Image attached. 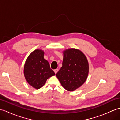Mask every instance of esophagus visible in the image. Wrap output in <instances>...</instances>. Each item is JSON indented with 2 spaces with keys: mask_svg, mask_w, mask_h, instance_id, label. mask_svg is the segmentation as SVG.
I'll list each match as a JSON object with an SVG mask.
<instances>
[{
  "mask_svg": "<svg viewBox=\"0 0 120 120\" xmlns=\"http://www.w3.org/2000/svg\"><path fill=\"white\" fill-rule=\"evenodd\" d=\"M58 72V69H55V70H54V72H55V73L56 74H57V73Z\"/></svg>",
  "mask_w": 120,
  "mask_h": 120,
  "instance_id": "1",
  "label": "esophagus"
}]
</instances>
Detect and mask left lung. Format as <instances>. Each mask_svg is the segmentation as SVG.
<instances>
[{"instance_id":"obj_1","label":"left lung","mask_w":120,"mask_h":120,"mask_svg":"<svg viewBox=\"0 0 120 120\" xmlns=\"http://www.w3.org/2000/svg\"><path fill=\"white\" fill-rule=\"evenodd\" d=\"M89 73V63L80 50L70 48L63 52L62 67L56 76L66 90L73 91L85 83Z\"/></svg>"}]
</instances>
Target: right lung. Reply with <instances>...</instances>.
Wrapping results in <instances>:
<instances>
[{
	"label": "right lung",
	"instance_id": "add662e5",
	"mask_svg": "<svg viewBox=\"0 0 120 120\" xmlns=\"http://www.w3.org/2000/svg\"><path fill=\"white\" fill-rule=\"evenodd\" d=\"M44 55L42 50H34L27 58L24 65L25 79L30 86L37 89L42 88L48 78L55 75L49 63L44 58Z\"/></svg>",
	"mask_w": 120,
	"mask_h": 120
}]
</instances>
